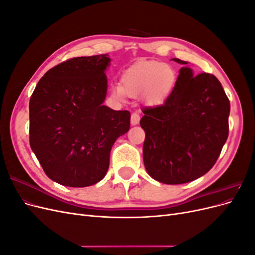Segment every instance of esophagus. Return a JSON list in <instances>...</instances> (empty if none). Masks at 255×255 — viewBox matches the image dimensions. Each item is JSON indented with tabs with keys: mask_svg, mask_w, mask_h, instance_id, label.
I'll return each instance as SVG.
<instances>
[{
	"mask_svg": "<svg viewBox=\"0 0 255 255\" xmlns=\"http://www.w3.org/2000/svg\"><path fill=\"white\" fill-rule=\"evenodd\" d=\"M139 121H140V116H139V114L133 113L132 116H130V123H132V126L138 125V123H139Z\"/></svg>",
	"mask_w": 255,
	"mask_h": 255,
	"instance_id": "esophagus-1",
	"label": "esophagus"
}]
</instances>
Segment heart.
Instances as JSON below:
<instances>
[{
  "label": "heart",
  "mask_w": 255,
  "mask_h": 255,
  "mask_svg": "<svg viewBox=\"0 0 255 255\" xmlns=\"http://www.w3.org/2000/svg\"><path fill=\"white\" fill-rule=\"evenodd\" d=\"M176 82L175 70L159 61H145L128 68L121 78V85H115L112 95L122 100L126 95L143 98L149 104L164 102L171 94Z\"/></svg>",
  "instance_id": "obj_1"
}]
</instances>
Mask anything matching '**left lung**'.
Here are the masks:
<instances>
[{
  "label": "left lung",
  "mask_w": 255,
  "mask_h": 255,
  "mask_svg": "<svg viewBox=\"0 0 255 255\" xmlns=\"http://www.w3.org/2000/svg\"><path fill=\"white\" fill-rule=\"evenodd\" d=\"M142 113L143 163L151 177L176 185L211 170L228 139L230 115V101L215 75L194 76L191 69L181 68L164 104L143 107Z\"/></svg>",
  "instance_id": "8db88e82"
}]
</instances>
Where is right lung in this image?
<instances>
[{
    "label": "right lung",
    "instance_id": "right-lung-1",
    "mask_svg": "<svg viewBox=\"0 0 255 255\" xmlns=\"http://www.w3.org/2000/svg\"><path fill=\"white\" fill-rule=\"evenodd\" d=\"M107 54L74 57L45 73L29 100V144L50 179L69 187L101 181L116 139L130 126L128 111L103 105Z\"/></svg>",
    "mask_w": 255,
    "mask_h": 255
}]
</instances>
